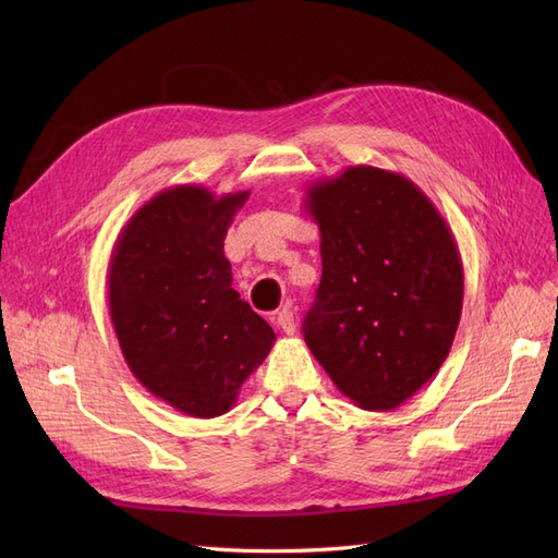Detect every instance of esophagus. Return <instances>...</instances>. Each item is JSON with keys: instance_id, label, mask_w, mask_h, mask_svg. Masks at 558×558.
I'll list each match as a JSON object with an SVG mask.
<instances>
[{"instance_id": "1", "label": "esophagus", "mask_w": 558, "mask_h": 558, "mask_svg": "<svg viewBox=\"0 0 558 558\" xmlns=\"http://www.w3.org/2000/svg\"><path fill=\"white\" fill-rule=\"evenodd\" d=\"M277 326L286 332V335H293L295 332V314L291 310H281L277 314Z\"/></svg>"}]
</instances>
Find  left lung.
Here are the masks:
<instances>
[{
	"instance_id": "left-lung-1",
	"label": "left lung",
	"mask_w": 558,
	"mask_h": 558,
	"mask_svg": "<svg viewBox=\"0 0 558 558\" xmlns=\"http://www.w3.org/2000/svg\"><path fill=\"white\" fill-rule=\"evenodd\" d=\"M320 283L302 330L332 384L363 410H396L445 359L463 310L449 223L414 181L347 167L307 189Z\"/></svg>"
}]
</instances>
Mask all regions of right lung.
I'll return each mask as SVG.
<instances>
[{
  "label": "right lung",
  "mask_w": 558,
  "mask_h": 558,
  "mask_svg": "<svg viewBox=\"0 0 558 558\" xmlns=\"http://www.w3.org/2000/svg\"><path fill=\"white\" fill-rule=\"evenodd\" d=\"M246 199L248 191L165 189L132 214L111 251L109 314L130 373L195 418L230 412L277 340L232 289L223 256Z\"/></svg>",
  "instance_id": "obj_1"
}]
</instances>
